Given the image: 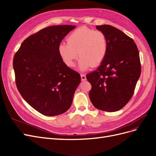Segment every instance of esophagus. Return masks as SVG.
Segmentation results:
<instances>
[{
    "instance_id": "obj_1",
    "label": "esophagus",
    "mask_w": 156,
    "mask_h": 156,
    "mask_svg": "<svg viewBox=\"0 0 156 156\" xmlns=\"http://www.w3.org/2000/svg\"><path fill=\"white\" fill-rule=\"evenodd\" d=\"M81 79H82V81H85V80H86V76H85V74H81Z\"/></svg>"
}]
</instances>
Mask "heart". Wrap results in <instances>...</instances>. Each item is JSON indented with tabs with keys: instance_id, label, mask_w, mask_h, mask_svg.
Wrapping results in <instances>:
<instances>
[{
	"instance_id": "obj_1",
	"label": "heart",
	"mask_w": 156,
	"mask_h": 156,
	"mask_svg": "<svg viewBox=\"0 0 156 156\" xmlns=\"http://www.w3.org/2000/svg\"><path fill=\"white\" fill-rule=\"evenodd\" d=\"M107 51L105 34L86 27L75 30L68 36L67 43H61L58 47L60 56L68 67H74L78 56L81 58L79 61L81 71L98 66L104 61Z\"/></svg>"
}]
</instances>
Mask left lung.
<instances>
[{"mask_svg": "<svg viewBox=\"0 0 156 156\" xmlns=\"http://www.w3.org/2000/svg\"><path fill=\"white\" fill-rule=\"evenodd\" d=\"M107 38L108 51L97 71L86 75L91 84L89 98L102 111L114 112L132 97L140 75L139 53L133 40L111 25L97 26Z\"/></svg>", "mask_w": 156, "mask_h": 156, "instance_id": "1", "label": "left lung"}]
</instances>
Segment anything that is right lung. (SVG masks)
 Segmentation results:
<instances>
[{
    "label": "right lung",
    "instance_id": "add662e5",
    "mask_svg": "<svg viewBox=\"0 0 156 156\" xmlns=\"http://www.w3.org/2000/svg\"><path fill=\"white\" fill-rule=\"evenodd\" d=\"M73 25L44 28L30 36L15 54L13 66L19 92L30 106L46 116L67 112L81 81L65 64L58 47Z\"/></svg>",
    "mask_w": 156,
    "mask_h": 156
}]
</instances>
